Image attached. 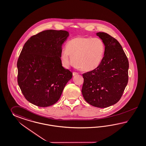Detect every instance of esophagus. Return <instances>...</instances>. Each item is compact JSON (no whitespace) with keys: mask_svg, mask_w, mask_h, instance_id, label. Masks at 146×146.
<instances>
[{"mask_svg":"<svg viewBox=\"0 0 146 146\" xmlns=\"http://www.w3.org/2000/svg\"><path fill=\"white\" fill-rule=\"evenodd\" d=\"M78 72H73V76H75V75H78Z\"/></svg>","mask_w":146,"mask_h":146,"instance_id":"34e87169","label":"esophagus"}]
</instances>
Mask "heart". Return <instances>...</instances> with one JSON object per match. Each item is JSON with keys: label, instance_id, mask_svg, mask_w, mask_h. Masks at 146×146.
Returning <instances> with one entry per match:
<instances>
[{"label": "heart", "instance_id": "b5f03b06", "mask_svg": "<svg viewBox=\"0 0 146 146\" xmlns=\"http://www.w3.org/2000/svg\"><path fill=\"white\" fill-rule=\"evenodd\" d=\"M104 52V43L99 38L78 37L68 42L66 48L62 51L60 59L65 68L75 63L84 71H90L99 66Z\"/></svg>", "mask_w": 146, "mask_h": 146}]
</instances>
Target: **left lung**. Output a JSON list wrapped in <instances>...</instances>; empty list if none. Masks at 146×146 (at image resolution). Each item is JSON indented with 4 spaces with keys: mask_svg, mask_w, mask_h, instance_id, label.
Returning a JSON list of instances; mask_svg holds the SVG:
<instances>
[{
    "mask_svg": "<svg viewBox=\"0 0 146 146\" xmlns=\"http://www.w3.org/2000/svg\"><path fill=\"white\" fill-rule=\"evenodd\" d=\"M105 45L99 66L83 75L82 93L86 101L94 107H110L121 99L128 84L129 62L120 44L107 33H97Z\"/></svg>",
    "mask_w": 146,
    "mask_h": 146,
    "instance_id": "1",
    "label": "left lung"
}]
</instances>
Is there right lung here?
I'll use <instances>...</instances> for the list:
<instances>
[{
  "mask_svg": "<svg viewBox=\"0 0 146 146\" xmlns=\"http://www.w3.org/2000/svg\"><path fill=\"white\" fill-rule=\"evenodd\" d=\"M68 35L66 31L46 30L24 44L17 60V82L30 103L40 107L55 104L72 78L60 60L62 46Z\"/></svg>",
  "mask_w": 146,
  "mask_h": 146,
  "instance_id": "right-lung-1",
  "label": "right lung"
}]
</instances>
